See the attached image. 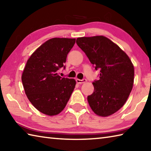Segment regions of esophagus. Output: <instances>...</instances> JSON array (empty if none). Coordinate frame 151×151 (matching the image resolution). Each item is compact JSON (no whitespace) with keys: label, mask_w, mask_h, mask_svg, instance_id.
<instances>
[{"label":"esophagus","mask_w":151,"mask_h":151,"mask_svg":"<svg viewBox=\"0 0 151 151\" xmlns=\"http://www.w3.org/2000/svg\"><path fill=\"white\" fill-rule=\"evenodd\" d=\"M87 80L86 79H83V80H80V79H77L76 80V82H77L78 83H83L86 82Z\"/></svg>","instance_id":"34e87169"}]
</instances>
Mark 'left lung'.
Returning <instances> with one entry per match:
<instances>
[{
    "mask_svg": "<svg viewBox=\"0 0 151 151\" xmlns=\"http://www.w3.org/2000/svg\"><path fill=\"white\" fill-rule=\"evenodd\" d=\"M76 43L100 70L99 80L93 82V93L88 97L89 106L99 116L113 114L125 104L133 89L134 66L130 58L103 36L78 38Z\"/></svg>",
    "mask_w": 151,
    "mask_h": 151,
    "instance_id": "left-lung-1",
    "label": "left lung"
}]
</instances>
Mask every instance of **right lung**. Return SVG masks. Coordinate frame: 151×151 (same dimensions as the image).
<instances>
[{
	"label": "right lung",
	"instance_id": "1",
	"mask_svg": "<svg viewBox=\"0 0 151 151\" xmlns=\"http://www.w3.org/2000/svg\"><path fill=\"white\" fill-rule=\"evenodd\" d=\"M75 42V38L50 39L26 62L22 75L25 93L34 107L44 114H59L75 88V80L58 74L61 68H65L63 63Z\"/></svg>",
	"mask_w": 151,
	"mask_h": 151
}]
</instances>
